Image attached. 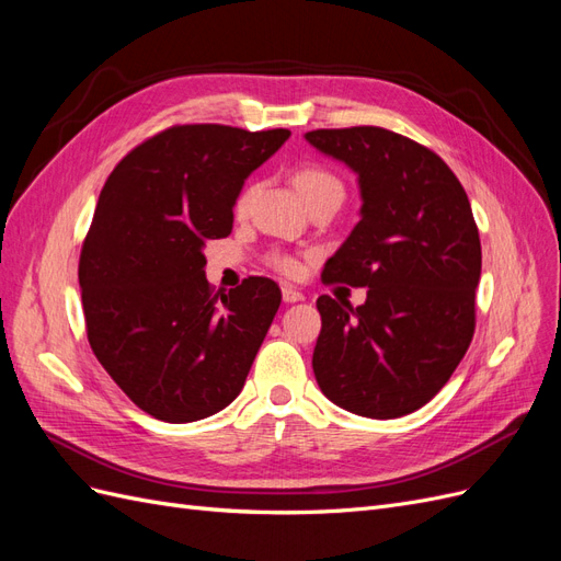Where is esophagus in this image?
Instances as JSON below:
<instances>
[{
    "label": "esophagus",
    "instance_id": "esophagus-1",
    "mask_svg": "<svg viewBox=\"0 0 561 561\" xmlns=\"http://www.w3.org/2000/svg\"><path fill=\"white\" fill-rule=\"evenodd\" d=\"M301 299H304V295L299 290H295V287H290V285L283 287V301L295 304V301H301Z\"/></svg>",
    "mask_w": 561,
    "mask_h": 561
}]
</instances>
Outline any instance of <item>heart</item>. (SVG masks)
I'll use <instances>...</instances> for the list:
<instances>
[{
	"instance_id": "obj_1",
	"label": "heart",
	"mask_w": 561,
	"mask_h": 561,
	"mask_svg": "<svg viewBox=\"0 0 561 561\" xmlns=\"http://www.w3.org/2000/svg\"><path fill=\"white\" fill-rule=\"evenodd\" d=\"M295 184H297L299 194L307 198V203H313L322 196H342L344 198V182L339 180L325 165H318V163L301 165L295 175ZM254 192H257V186H248V190L239 196V201H236V213L239 215L248 213ZM268 262L285 276H295L301 268L293 254H285V252H274L268 257Z\"/></svg>"
}]
</instances>
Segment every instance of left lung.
Returning a JSON list of instances; mask_svg holds the SVG:
<instances>
[{"label": "left lung", "mask_w": 561, "mask_h": 561, "mask_svg": "<svg viewBox=\"0 0 561 561\" xmlns=\"http://www.w3.org/2000/svg\"><path fill=\"white\" fill-rule=\"evenodd\" d=\"M307 140L358 173L360 222L322 283L367 287L363 307L318 297L313 371L322 393L369 419H398L439 393L472 342L482 245L468 194L433 149L379 126Z\"/></svg>", "instance_id": "left-lung-1"}]
</instances>
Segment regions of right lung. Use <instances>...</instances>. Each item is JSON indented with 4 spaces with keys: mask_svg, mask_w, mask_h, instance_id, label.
I'll list each match as a JSON object with an SVG mask.
<instances>
[{
    "mask_svg": "<svg viewBox=\"0 0 561 561\" xmlns=\"http://www.w3.org/2000/svg\"><path fill=\"white\" fill-rule=\"evenodd\" d=\"M290 138L287 128L171 126L116 163L79 254L89 344L142 412L206 419L241 393L280 287L248 276L222 293L203 245L233 227L245 178Z\"/></svg>",
    "mask_w": 561,
    "mask_h": 561,
    "instance_id": "1",
    "label": "right lung"
}]
</instances>
